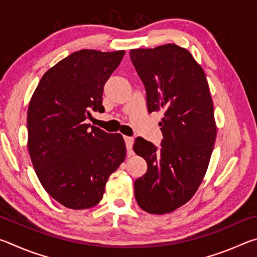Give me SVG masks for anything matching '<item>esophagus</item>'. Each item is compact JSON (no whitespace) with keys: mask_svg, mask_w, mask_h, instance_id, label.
<instances>
[{"mask_svg":"<svg viewBox=\"0 0 257 257\" xmlns=\"http://www.w3.org/2000/svg\"><path fill=\"white\" fill-rule=\"evenodd\" d=\"M124 142H125V146H127V150L129 153H132L133 150V144H134V138L133 137H128L124 136Z\"/></svg>","mask_w":257,"mask_h":257,"instance_id":"obj_1","label":"esophagus"}]
</instances>
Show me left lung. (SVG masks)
Here are the masks:
<instances>
[{
	"mask_svg": "<svg viewBox=\"0 0 257 257\" xmlns=\"http://www.w3.org/2000/svg\"><path fill=\"white\" fill-rule=\"evenodd\" d=\"M146 90L147 110L163 111L158 149L137 137L134 151L147 162L135 180V197L151 214H165L196 193L210 162L216 137L213 101L202 67L176 44L130 51Z\"/></svg>",
	"mask_w": 257,
	"mask_h": 257,
	"instance_id": "8db88e82",
	"label": "left lung"
}]
</instances>
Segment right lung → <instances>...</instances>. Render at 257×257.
Returning a JSON list of instances; mask_svg holds the SVG:
<instances>
[{"mask_svg":"<svg viewBox=\"0 0 257 257\" xmlns=\"http://www.w3.org/2000/svg\"><path fill=\"white\" fill-rule=\"evenodd\" d=\"M124 51L81 50L49 69L29 102L28 151L42 186L72 210L96 205L125 158L120 134L87 124L103 108L104 85Z\"/></svg>","mask_w":257,"mask_h":257,"instance_id":"right-lung-1","label":"right lung"}]
</instances>
